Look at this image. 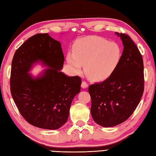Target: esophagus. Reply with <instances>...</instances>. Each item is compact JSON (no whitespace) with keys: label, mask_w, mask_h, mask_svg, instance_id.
<instances>
[{"label":"esophagus","mask_w":156,"mask_h":156,"mask_svg":"<svg viewBox=\"0 0 156 156\" xmlns=\"http://www.w3.org/2000/svg\"><path fill=\"white\" fill-rule=\"evenodd\" d=\"M81 87H82L83 88H86L88 87V84L86 82V81H82V83H81Z\"/></svg>","instance_id":"obj_1"}]
</instances>
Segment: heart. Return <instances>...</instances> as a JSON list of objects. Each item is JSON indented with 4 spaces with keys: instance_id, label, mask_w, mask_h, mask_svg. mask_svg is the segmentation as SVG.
Returning <instances> with one entry per match:
<instances>
[{
    "instance_id": "obj_1",
    "label": "heart",
    "mask_w": 156,
    "mask_h": 156,
    "mask_svg": "<svg viewBox=\"0 0 156 156\" xmlns=\"http://www.w3.org/2000/svg\"><path fill=\"white\" fill-rule=\"evenodd\" d=\"M122 56L120 45L98 36L87 37L76 41L73 53L67 55V61L73 69L80 73L85 65L90 78L105 80L112 75L119 66Z\"/></svg>"
}]
</instances>
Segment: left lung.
Wrapping results in <instances>:
<instances>
[{"label":"left lung","mask_w":156,"mask_h":156,"mask_svg":"<svg viewBox=\"0 0 156 156\" xmlns=\"http://www.w3.org/2000/svg\"><path fill=\"white\" fill-rule=\"evenodd\" d=\"M116 34L124 46L119 66L107 80L88 88L92 116L104 127L116 126L129 119L144 92L143 57L129 35Z\"/></svg>","instance_id":"8db88e82"}]
</instances>
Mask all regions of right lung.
Masks as SVG:
<instances>
[{
    "label": "right lung",
    "mask_w": 156,
    "mask_h": 156,
    "mask_svg": "<svg viewBox=\"0 0 156 156\" xmlns=\"http://www.w3.org/2000/svg\"><path fill=\"white\" fill-rule=\"evenodd\" d=\"M40 61L49 68L34 78L28 72ZM64 62L61 43L48 34L33 35L15 52L11 94L21 115L35 127H61L67 121L74 97L81 90L80 76H68L60 71Z\"/></svg>",
    "instance_id": "1"
}]
</instances>
